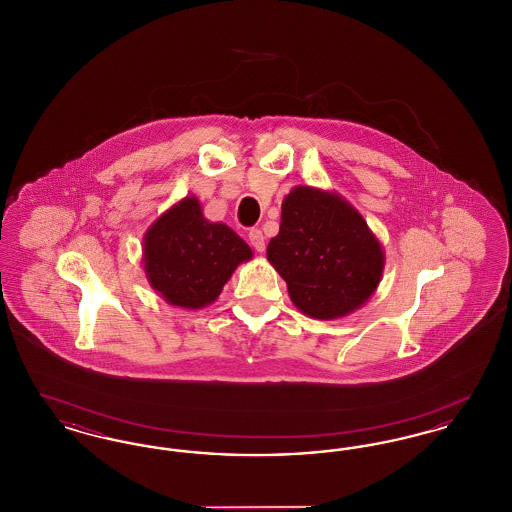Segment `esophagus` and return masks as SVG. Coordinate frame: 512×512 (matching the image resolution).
Returning <instances> with one entry per match:
<instances>
[{"instance_id": "obj_1", "label": "esophagus", "mask_w": 512, "mask_h": 512, "mask_svg": "<svg viewBox=\"0 0 512 512\" xmlns=\"http://www.w3.org/2000/svg\"><path fill=\"white\" fill-rule=\"evenodd\" d=\"M249 244H251V247H253L255 251H259V253L265 251V236H263V232H261L259 228L249 230Z\"/></svg>"}]
</instances>
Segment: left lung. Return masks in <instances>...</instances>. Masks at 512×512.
Instances as JSON below:
<instances>
[{
    "label": "left lung",
    "mask_w": 512,
    "mask_h": 512,
    "mask_svg": "<svg viewBox=\"0 0 512 512\" xmlns=\"http://www.w3.org/2000/svg\"><path fill=\"white\" fill-rule=\"evenodd\" d=\"M268 263L286 280L307 317L334 320L361 309L376 292L386 253L363 215L338 192L295 186L282 201Z\"/></svg>",
    "instance_id": "1"
}]
</instances>
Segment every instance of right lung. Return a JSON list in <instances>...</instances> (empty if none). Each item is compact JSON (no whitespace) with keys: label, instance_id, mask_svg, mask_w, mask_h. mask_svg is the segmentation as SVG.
<instances>
[{"label":"right lung","instance_id":"1","mask_svg":"<svg viewBox=\"0 0 512 512\" xmlns=\"http://www.w3.org/2000/svg\"><path fill=\"white\" fill-rule=\"evenodd\" d=\"M251 247L224 222L203 217L195 195L161 213L144 234L142 265L149 286L169 305L201 309L217 301Z\"/></svg>","mask_w":512,"mask_h":512}]
</instances>
